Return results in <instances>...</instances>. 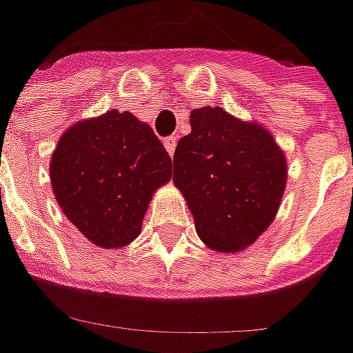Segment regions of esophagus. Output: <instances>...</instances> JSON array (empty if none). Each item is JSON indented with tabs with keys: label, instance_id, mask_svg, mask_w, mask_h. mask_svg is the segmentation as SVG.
<instances>
[{
	"label": "esophagus",
	"instance_id": "esophagus-1",
	"mask_svg": "<svg viewBox=\"0 0 353 353\" xmlns=\"http://www.w3.org/2000/svg\"><path fill=\"white\" fill-rule=\"evenodd\" d=\"M176 144H177V139L174 137V134H172V137H165L164 139V146L170 156H174V152H176Z\"/></svg>",
	"mask_w": 353,
	"mask_h": 353
}]
</instances>
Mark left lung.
Wrapping results in <instances>:
<instances>
[{"instance_id": "1", "label": "left lung", "mask_w": 353, "mask_h": 353, "mask_svg": "<svg viewBox=\"0 0 353 353\" xmlns=\"http://www.w3.org/2000/svg\"><path fill=\"white\" fill-rule=\"evenodd\" d=\"M189 123L191 132L174 152V183L209 248H246L279 209L285 156L265 128L238 121L221 107L193 109Z\"/></svg>"}]
</instances>
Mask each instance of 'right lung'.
<instances>
[{
  "mask_svg": "<svg viewBox=\"0 0 353 353\" xmlns=\"http://www.w3.org/2000/svg\"><path fill=\"white\" fill-rule=\"evenodd\" d=\"M170 177L172 158L150 125L115 109L68 128L50 160L58 205L101 248L139 236L152 193Z\"/></svg>",
  "mask_w": 353,
  "mask_h": 353,
  "instance_id": "1",
  "label": "right lung"
}]
</instances>
